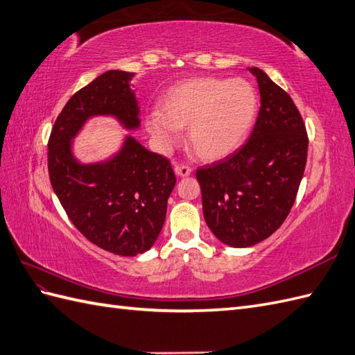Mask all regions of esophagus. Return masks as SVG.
I'll return each mask as SVG.
<instances>
[{"instance_id":"esophagus-1","label":"esophagus","mask_w":355,"mask_h":355,"mask_svg":"<svg viewBox=\"0 0 355 355\" xmlns=\"http://www.w3.org/2000/svg\"><path fill=\"white\" fill-rule=\"evenodd\" d=\"M174 171L178 177H189L192 174V168L186 166V164H175Z\"/></svg>"}]
</instances>
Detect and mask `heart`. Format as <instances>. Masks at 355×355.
I'll return each mask as SVG.
<instances>
[{"mask_svg": "<svg viewBox=\"0 0 355 355\" xmlns=\"http://www.w3.org/2000/svg\"><path fill=\"white\" fill-rule=\"evenodd\" d=\"M259 100L248 81L196 77L164 90L157 110L145 127L163 151L181 140L187 127L189 144L201 159L215 162L233 154L248 136L257 114Z\"/></svg>", "mask_w": 355, "mask_h": 355, "instance_id": "heart-1", "label": "heart"}]
</instances>
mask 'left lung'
<instances>
[{
	"label": "left lung",
	"mask_w": 355,
	"mask_h": 355,
	"mask_svg": "<svg viewBox=\"0 0 355 355\" xmlns=\"http://www.w3.org/2000/svg\"><path fill=\"white\" fill-rule=\"evenodd\" d=\"M260 112L241 150L196 171L202 213L211 233L233 248H248L282 227L295 202L309 139L289 94L259 68Z\"/></svg>",
	"instance_id": "obj_1"
}]
</instances>
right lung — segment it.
Returning a JSON list of instances; mask_svg holds the SVG:
<instances>
[{"label":"right lung","mask_w":355,"mask_h":355,"mask_svg":"<svg viewBox=\"0 0 355 355\" xmlns=\"http://www.w3.org/2000/svg\"><path fill=\"white\" fill-rule=\"evenodd\" d=\"M133 77L107 71L80 89L57 116L48 142L49 180L66 215L87 241L123 257L142 254L157 241L174 171L166 157L130 135L116 154L96 163H81L72 142L94 116H112L130 131L139 128Z\"/></svg>","instance_id":"1"}]
</instances>
